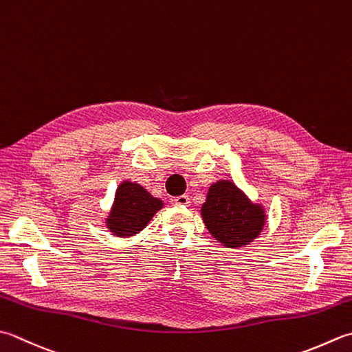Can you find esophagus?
<instances>
[{
  "instance_id": "34e87169",
  "label": "esophagus",
  "mask_w": 352,
  "mask_h": 352,
  "mask_svg": "<svg viewBox=\"0 0 352 352\" xmlns=\"http://www.w3.org/2000/svg\"><path fill=\"white\" fill-rule=\"evenodd\" d=\"M172 204L175 206H182V208H188L190 204V198L188 195H180V197H174L170 199Z\"/></svg>"
}]
</instances>
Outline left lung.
<instances>
[{
	"label": "left lung",
	"mask_w": 352,
	"mask_h": 352,
	"mask_svg": "<svg viewBox=\"0 0 352 352\" xmlns=\"http://www.w3.org/2000/svg\"><path fill=\"white\" fill-rule=\"evenodd\" d=\"M201 215L212 235L227 247L249 244L259 235L265 223L263 209L253 206L230 182L210 186Z\"/></svg>",
	"instance_id": "left-lung-1"
}]
</instances>
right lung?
<instances>
[{
    "mask_svg": "<svg viewBox=\"0 0 352 352\" xmlns=\"http://www.w3.org/2000/svg\"><path fill=\"white\" fill-rule=\"evenodd\" d=\"M160 199L151 197L142 186L125 182L116 192V201L108 217V229L117 236H129L140 232L162 209Z\"/></svg>",
    "mask_w": 352,
    "mask_h": 352,
    "instance_id": "obj_1",
    "label": "right lung"
}]
</instances>
